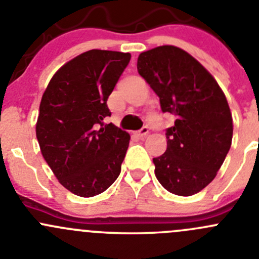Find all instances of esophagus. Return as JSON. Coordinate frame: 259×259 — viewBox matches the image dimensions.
I'll use <instances>...</instances> for the list:
<instances>
[{
    "label": "esophagus",
    "instance_id": "34e87169",
    "mask_svg": "<svg viewBox=\"0 0 259 259\" xmlns=\"http://www.w3.org/2000/svg\"><path fill=\"white\" fill-rule=\"evenodd\" d=\"M147 134H149V128H147V127H142L141 130H140V131L137 132V136L141 137V139H144V137L147 136Z\"/></svg>",
    "mask_w": 259,
    "mask_h": 259
}]
</instances>
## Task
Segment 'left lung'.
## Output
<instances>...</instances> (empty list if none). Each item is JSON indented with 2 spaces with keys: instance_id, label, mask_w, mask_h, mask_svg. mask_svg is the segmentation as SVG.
<instances>
[{
  "instance_id": "obj_1",
  "label": "left lung",
  "mask_w": 259,
  "mask_h": 259,
  "mask_svg": "<svg viewBox=\"0 0 259 259\" xmlns=\"http://www.w3.org/2000/svg\"><path fill=\"white\" fill-rule=\"evenodd\" d=\"M137 71L177 117L166 128V151L154 157L155 176L178 196L198 193L213 181L231 146L233 118L225 94L196 58L174 46L142 52Z\"/></svg>"
}]
</instances>
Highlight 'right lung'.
Masks as SVG:
<instances>
[{"label":"right lung","mask_w":259,"mask_h":259,"mask_svg":"<svg viewBox=\"0 0 259 259\" xmlns=\"http://www.w3.org/2000/svg\"><path fill=\"white\" fill-rule=\"evenodd\" d=\"M131 54L91 49L63 65L41 97L36 139L60 183L80 197L109 188L120 173L130 135L113 123L107 100Z\"/></svg>","instance_id":"right-lung-1"}]
</instances>
